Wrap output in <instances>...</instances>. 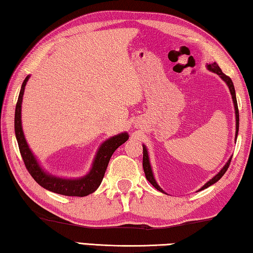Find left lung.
I'll return each mask as SVG.
<instances>
[{
	"label": "left lung",
	"mask_w": 253,
	"mask_h": 253,
	"mask_svg": "<svg viewBox=\"0 0 253 253\" xmlns=\"http://www.w3.org/2000/svg\"><path fill=\"white\" fill-rule=\"evenodd\" d=\"M208 69L211 70L213 72H215V74L219 75L222 79H223L226 84H228V87L230 89V92H231V96H232V99H233V104H234V109H235V117H237V123H235V129H237V131H235V139H237V136H238V131H239V109H238V102H237V97H235V90H234V85H233V83L232 80H231L230 77H228L226 75H224L223 72H222V70L220 69V67L216 65L215 62L211 63V65H208ZM231 160H232V157L230 158L229 162L226 163V164L224 165V168L220 170L219 174H216L215 176H214L212 179H210V181L205 184V185L201 188L200 191L204 190V188L209 187L210 185H212V184L216 183L219 179L223 176V175L225 174L226 170H228L229 166H230V163H231ZM143 169H144V172H145V176H146L147 181L152 184V185L156 188V190H158L160 192H163L164 193V191L162 190V188L157 185V183L155 182V178H154L153 176V172H152V169H151V164H149V160H148V154H147V149L145 146H143Z\"/></svg>",
	"instance_id": "1"
}]
</instances>
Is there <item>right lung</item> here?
<instances>
[{
    "mask_svg": "<svg viewBox=\"0 0 253 253\" xmlns=\"http://www.w3.org/2000/svg\"><path fill=\"white\" fill-rule=\"evenodd\" d=\"M29 76L24 79L22 87L19 93L18 102L15 106V116H14V129L16 140L19 144V149L24 162L25 168H27L30 175L34 178L39 185L44 187L45 190H49L54 193L67 195V196H87L91 194L99 187L100 183L104 178L105 172L108 166V163L114 152L123 145L128 139L127 132H123L117 136L111 137L110 139L101 145L99 151L97 153V156L93 162L92 169L87 176L79 179H63L50 176L45 174L38 164V162L34 158L33 154L30 151L27 142H25L22 126H21V104H22V97L24 92V87L27 84Z\"/></svg>",
    "mask_w": 253,
    "mask_h": 253,
    "instance_id": "right-lung-1",
    "label": "right lung"
}]
</instances>
